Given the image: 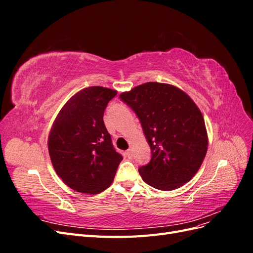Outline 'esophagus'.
Returning <instances> with one entry per match:
<instances>
[{
    "label": "esophagus",
    "mask_w": 253,
    "mask_h": 253,
    "mask_svg": "<svg viewBox=\"0 0 253 253\" xmlns=\"http://www.w3.org/2000/svg\"><path fill=\"white\" fill-rule=\"evenodd\" d=\"M126 157L128 158V159H132L133 158V154H132V151L131 150H128V151H126Z\"/></svg>",
    "instance_id": "1"
}]
</instances>
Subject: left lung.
<instances>
[{
	"label": "left lung",
	"mask_w": 253,
	"mask_h": 253,
	"mask_svg": "<svg viewBox=\"0 0 253 253\" xmlns=\"http://www.w3.org/2000/svg\"><path fill=\"white\" fill-rule=\"evenodd\" d=\"M119 98L139 118L152 157L138 171L149 186L171 191L200 170L208 150L202 112L185 91L171 84L147 82Z\"/></svg>",
	"instance_id": "1"
}]
</instances>
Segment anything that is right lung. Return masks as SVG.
I'll use <instances>...</instances> for the list:
<instances>
[{"label": "right lung", "mask_w": 253, "mask_h": 253, "mask_svg": "<svg viewBox=\"0 0 253 253\" xmlns=\"http://www.w3.org/2000/svg\"><path fill=\"white\" fill-rule=\"evenodd\" d=\"M117 90L89 86L76 93L55 119L48 135L53 169L66 186L98 194L111 186L122 156L112 144L104 110Z\"/></svg>", "instance_id": "1"}]
</instances>
